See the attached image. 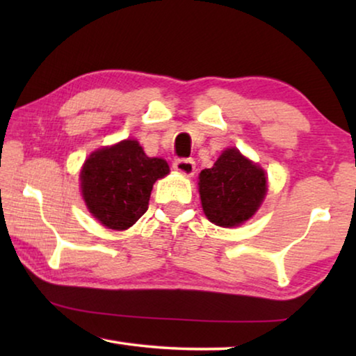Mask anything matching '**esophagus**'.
<instances>
[{"label":"esophagus","mask_w":356,"mask_h":356,"mask_svg":"<svg viewBox=\"0 0 356 356\" xmlns=\"http://www.w3.org/2000/svg\"><path fill=\"white\" fill-rule=\"evenodd\" d=\"M195 168H196L195 161L191 159H179L174 161V170L180 174H184L186 177H191L193 174H195Z\"/></svg>","instance_id":"1"}]
</instances>
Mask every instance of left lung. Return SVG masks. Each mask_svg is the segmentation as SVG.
I'll return each mask as SVG.
<instances>
[{"instance_id":"obj_1","label":"left lung","mask_w":356,"mask_h":356,"mask_svg":"<svg viewBox=\"0 0 356 356\" xmlns=\"http://www.w3.org/2000/svg\"><path fill=\"white\" fill-rule=\"evenodd\" d=\"M197 185L204 213L221 227L248 221L267 195L265 171L236 147L226 149L212 168L202 170Z\"/></svg>"}]
</instances>
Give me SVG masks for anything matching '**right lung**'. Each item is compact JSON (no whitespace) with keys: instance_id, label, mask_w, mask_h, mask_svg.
Listing matches in <instances>:
<instances>
[{"instance_id":"obj_1","label":"right lung","mask_w":356,"mask_h":356,"mask_svg":"<svg viewBox=\"0 0 356 356\" xmlns=\"http://www.w3.org/2000/svg\"><path fill=\"white\" fill-rule=\"evenodd\" d=\"M166 174L163 159L147 156L136 140H124L88 156L80 172L81 195L95 220L124 231L146 213L155 180Z\"/></svg>"}]
</instances>
